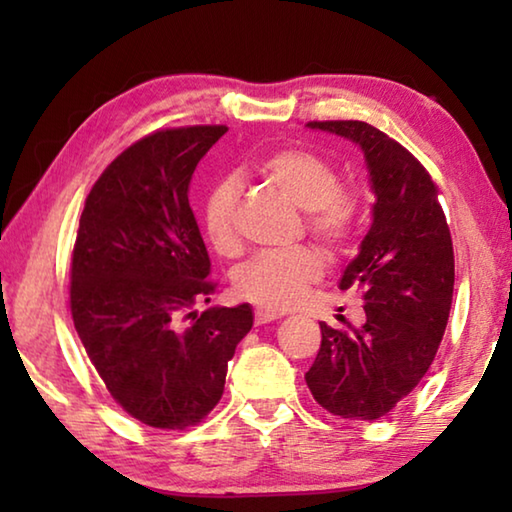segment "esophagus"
<instances>
[{
	"label": "esophagus",
	"instance_id": "obj_1",
	"mask_svg": "<svg viewBox=\"0 0 512 512\" xmlns=\"http://www.w3.org/2000/svg\"><path fill=\"white\" fill-rule=\"evenodd\" d=\"M280 316L273 314V311H266V309H257L255 311V323L257 325H266V323H273V320H277Z\"/></svg>",
	"mask_w": 512,
	"mask_h": 512
}]
</instances>
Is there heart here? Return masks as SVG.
Instances as JSON below:
<instances>
[{"label": "heart", "mask_w": 512, "mask_h": 512, "mask_svg": "<svg viewBox=\"0 0 512 512\" xmlns=\"http://www.w3.org/2000/svg\"><path fill=\"white\" fill-rule=\"evenodd\" d=\"M257 171L289 201L307 212V230L327 248H341L352 237L359 216L357 196L339 187V173L323 155L305 149H280L259 162ZM237 187L232 180L214 185L203 203V232L219 255H235L239 235L235 225ZM323 275V257L314 248L284 253H259L241 264L232 284L239 298L259 309H296L311 284Z\"/></svg>", "instance_id": "obj_1"}]
</instances>
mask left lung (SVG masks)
<instances>
[{"mask_svg":"<svg viewBox=\"0 0 512 512\" xmlns=\"http://www.w3.org/2000/svg\"><path fill=\"white\" fill-rule=\"evenodd\" d=\"M354 142L368 169L372 223L345 266L341 289H363L366 323H320L305 375L314 400L348 420H377L420 384L443 339L454 293V248L427 169L366 121H309Z\"/></svg>","mask_w":512,"mask_h":512,"instance_id":"1","label":"left lung"}]
</instances>
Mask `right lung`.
Here are the masks:
<instances>
[{"label": "right lung", "instance_id": "right-lung-1", "mask_svg": "<svg viewBox=\"0 0 512 512\" xmlns=\"http://www.w3.org/2000/svg\"><path fill=\"white\" fill-rule=\"evenodd\" d=\"M225 126L158 131L126 149L85 201L72 255L74 327L115 402L155 429L219 404L253 307H210V255L189 207L196 164Z\"/></svg>", "mask_w": 512, "mask_h": 512}]
</instances>
